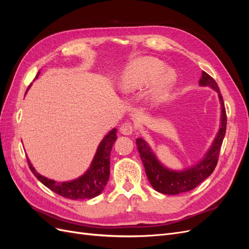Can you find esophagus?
Masks as SVG:
<instances>
[{
    "instance_id": "1",
    "label": "esophagus",
    "mask_w": 249,
    "mask_h": 249,
    "mask_svg": "<svg viewBox=\"0 0 249 249\" xmlns=\"http://www.w3.org/2000/svg\"><path fill=\"white\" fill-rule=\"evenodd\" d=\"M120 133L123 135H131L134 132V125L131 123H125L120 126Z\"/></svg>"
}]
</instances>
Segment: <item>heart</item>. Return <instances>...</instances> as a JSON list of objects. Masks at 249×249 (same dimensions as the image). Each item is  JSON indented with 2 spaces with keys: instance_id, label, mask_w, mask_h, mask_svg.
I'll use <instances>...</instances> for the list:
<instances>
[{
  "instance_id": "b5f03b06",
  "label": "heart",
  "mask_w": 249,
  "mask_h": 249,
  "mask_svg": "<svg viewBox=\"0 0 249 249\" xmlns=\"http://www.w3.org/2000/svg\"><path fill=\"white\" fill-rule=\"evenodd\" d=\"M164 64L158 59L145 57L133 62L120 77L119 87L125 93H133L145 87L154 78L147 92L152 103H159L167 96L176 82V73L171 70L164 71Z\"/></svg>"
}]
</instances>
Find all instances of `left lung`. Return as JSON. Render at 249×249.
<instances>
[{"mask_svg":"<svg viewBox=\"0 0 249 249\" xmlns=\"http://www.w3.org/2000/svg\"><path fill=\"white\" fill-rule=\"evenodd\" d=\"M199 85L209 86L216 90L221 104L220 129L218 131L212 146L210 147L208 153L199 163L183 171L169 170L158 161L155 154L144 140L142 138H138L136 140L137 148L145 169L146 177L154 189L160 193L176 195L190 191L212 175L217 165L221 144L225 136V131H227V112H225L219 87H218L216 81L206 71H202L201 73Z\"/></svg>","mask_w":249,"mask_h":249,"instance_id":"1","label":"left lung"}]
</instances>
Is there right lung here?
Returning <instances> with one entry per match:
<instances>
[{
    "label": "right lung",
    "mask_w": 249,
    "mask_h": 249,
    "mask_svg": "<svg viewBox=\"0 0 249 249\" xmlns=\"http://www.w3.org/2000/svg\"><path fill=\"white\" fill-rule=\"evenodd\" d=\"M116 138V129H113L101 141L88 170L82 177L73 180H70V182L60 183L48 178H44L43 176L39 175L38 172H36L31 162L27 158L28 165L33 172V175L44 186L48 187L49 189L54 191L55 193L61 195V196L71 199L93 198L97 196V195H100L105 189V186L107 185L110 175V154Z\"/></svg>",
    "instance_id": "1"
}]
</instances>
